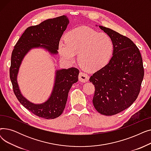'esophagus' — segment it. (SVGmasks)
I'll return each mask as SVG.
<instances>
[{
	"label": "esophagus",
	"mask_w": 151,
	"mask_h": 151,
	"mask_svg": "<svg viewBox=\"0 0 151 151\" xmlns=\"http://www.w3.org/2000/svg\"><path fill=\"white\" fill-rule=\"evenodd\" d=\"M79 80L83 83H86L89 80V76L84 72H80L79 74Z\"/></svg>",
	"instance_id": "esophagus-1"
}]
</instances>
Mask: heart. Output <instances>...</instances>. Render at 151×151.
Instances as JSON below:
<instances>
[{"label": "heart", "mask_w": 151, "mask_h": 151, "mask_svg": "<svg viewBox=\"0 0 151 151\" xmlns=\"http://www.w3.org/2000/svg\"><path fill=\"white\" fill-rule=\"evenodd\" d=\"M65 42L59 45L60 56L73 62L75 54L78 61L84 69L97 71L105 67L113 54L114 44L109 35L88 27H78L71 29L65 37Z\"/></svg>", "instance_id": "b5f03b06"}]
</instances>
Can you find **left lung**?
<instances>
[{"instance_id": "obj_1", "label": "left lung", "mask_w": 151, "mask_h": 151, "mask_svg": "<svg viewBox=\"0 0 151 151\" xmlns=\"http://www.w3.org/2000/svg\"><path fill=\"white\" fill-rule=\"evenodd\" d=\"M111 38L113 55L108 64L95 72L89 81L95 86L93 105L105 116L119 113L137 99L144 77V67L138 47L130 38L99 26Z\"/></svg>"}]
</instances>
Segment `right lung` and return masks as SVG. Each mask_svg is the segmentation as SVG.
<instances>
[{
	"instance_id": "1",
	"label": "right lung",
	"mask_w": 151,
	"mask_h": 151,
	"mask_svg": "<svg viewBox=\"0 0 151 151\" xmlns=\"http://www.w3.org/2000/svg\"><path fill=\"white\" fill-rule=\"evenodd\" d=\"M69 23L65 15L46 19L37 26L26 29L12 51L10 77L13 92L21 105L35 115L46 119H55L65 109L68 94L73 84L78 80L80 71L76 68L57 70L51 96L42 104H34L23 97L17 82L21 63L26 54L35 47H43L51 54L58 53L60 39Z\"/></svg>"
}]
</instances>
